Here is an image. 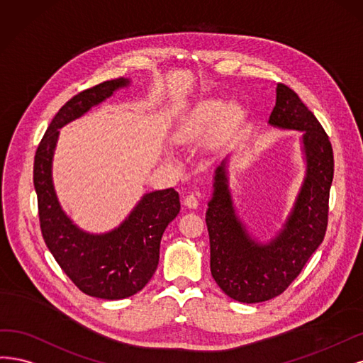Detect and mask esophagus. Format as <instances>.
Here are the masks:
<instances>
[{"mask_svg":"<svg viewBox=\"0 0 363 363\" xmlns=\"http://www.w3.org/2000/svg\"><path fill=\"white\" fill-rule=\"evenodd\" d=\"M184 205H185L186 208H191V209L197 208V205H199V201H197V196H196V194H193V193H190V194H186V196L184 197Z\"/></svg>","mask_w":363,"mask_h":363,"instance_id":"obj_1","label":"esophagus"}]
</instances>
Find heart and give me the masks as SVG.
I'll return each mask as SVG.
<instances>
[{
    "instance_id": "b5f03b06",
    "label": "heart",
    "mask_w": 363,
    "mask_h": 363,
    "mask_svg": "<svg viewBox=\"0 0 363 363\" xmlns=\"http://www.w3.org/2000/svg\"><path fill=\"white\" fill-rule=\"evenodd\" d=\"M218 116L223 123L233 125L241 119L242 108L237 102H229L223 107V102L217 98H208L197 102L181 121V125L178 128L179 140L199 135L209 125H213L218 119Z\"/></svg>"
}]
</instances>
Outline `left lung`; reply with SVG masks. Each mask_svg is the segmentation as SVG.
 Here are the masks:
<instances>
[{
  "label": "left lung",
  "mask_w": 363,
  "mask_h": 363,
  "mask_svg": "<svg viewBox=\"0 0 363 363\" xmlns=\"http://www.w3.org/2000/svg\"><path fill=\"white\" fill-rule=\"evenodd\" d=\"M268 125L298 131L305 177L274 237L259 241L240 218L229 186L228 158L214 170L206 209L211 274L226 296L241 303L270 300L291 285L324 240L333 181V150L317 118L294 90L276 87Z\"/></svg>",
  "instance_id": "left-lung-1"
}]
</instances>
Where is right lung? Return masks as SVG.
I'll list each match as a JSON object with an SVG mask.
<instances>
[{"instance_id":"right-lung-1","label":"right lung","mask_w":363,"mask_h":363,"mask_svg":"<svg viewBox=\"0 0 363 363\" xmlns=\"http://www.w3.org/2000/svg\"><path fill=\"white\" fill-rule=\"evenodd\" d=\"M130 84V78H116L67 101L54 116L34 157L33 182L46 247L81 291L104 300L131 297L154 276L162 233L179 214V194L173 189L145 193L119 226L102 233L87 232L74 223L58 202L52 160L58 130Z\"/></svg>"}]
</instances>
